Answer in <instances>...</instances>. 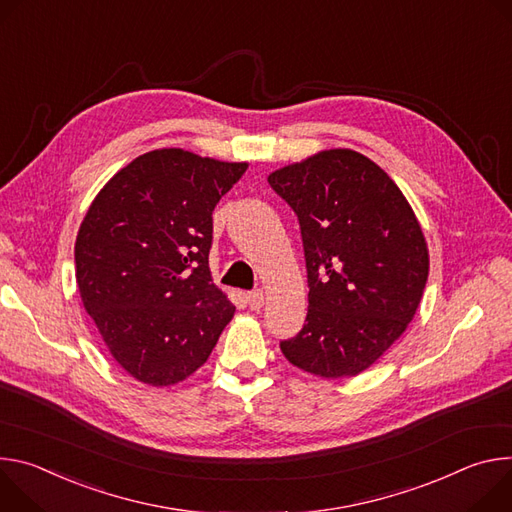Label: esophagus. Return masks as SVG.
<instances>
[{"instance_id":"34e87169","label":"esophagus","mask_w":512,"mask_h":512,"mask_svg":"<svg viewBox=\"0 0 512 512\" xmlns=\"http://www.w3.org/2000/svg\"><path fill=\"white\" fill-rule=\"evenodd\" d=\"M248 305H250V309H252V311L262 309V305H264V293H262L260 289L250 291V293H248Z\"/></svg>"}]
</instances>
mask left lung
<instances>
[{"instance_id":"8db88e82","label":"left lung","mask_w":512,"mask_h":512,"mask_svg":"<svg viewBox=\"0 0 512 512\" xmlns=\"http://www.w3.org/2000/svg\"><path fill=\"white\" fill-rule=\"evenodd\" d=\"M299 217L309 311L285 358L321 378L370 368L409 327L429 250L403 191L368 156L321 150L268 175Z\"/></svg>"}]
</instances>
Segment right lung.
<instances>
[{"label": "right lung", "mask_w": 512, "mask_h": 512, "mask_svg": "<svg viewBox=\"0 0 512 512\" xmlns=\"http://www.w3.org/2000/svg\"><path fill=\"white\" fill-rule=\"evenodd\" d=\"M246 168L160 148L118 170L89 205L77 287L111 358L138 382L187 380L232 321L236 307L209 270L211 213Z\"/></svg>", "instance_id": "obj_1"}]
</instances>
